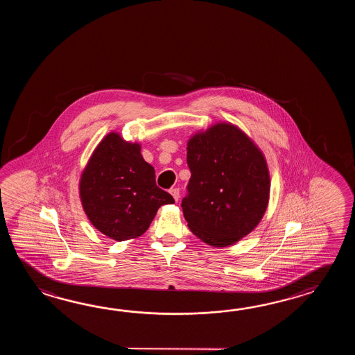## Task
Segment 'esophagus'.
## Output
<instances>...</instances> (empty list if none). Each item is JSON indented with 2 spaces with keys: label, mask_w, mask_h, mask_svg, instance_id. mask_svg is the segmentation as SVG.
Returning a JSON list of instances; mask_svg holds the SVG:
<instances>
[{
  "label": "esophagus",
  "mask_w": 355,
  "mask_h": 355,
  "mask_svg": "<svg viewBox=\"0 0 355 355\" xmlns=\"http://www.w3.org/2000/svg\"><path fill=\"white\" fill-rule=\"evenodd\" d=\"M170 193H171V196H174L175 202H178L180 198V190L178 188L171 189Z\"/></svg>",
  "instance_id": "obj_1"
}]
</instances>
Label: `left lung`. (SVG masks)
Returning <instances> with one entry per match:
<instances>
[{
  "label": "left lung",
  "mask_w": 355,
  "mask_h": 355,
  "mask_svg": "<svg viewBox=\"0 0 355 355\" xmlns=\"http://www.w3.org/2000/svg\"><path fill=\"white\" fill-rule=\"evenodd\" d=\"M187 146L191 176L181 207L189 228L213 248L234 245L260 223L269 204L264 153L228 121L198 130Z\"/></svg>",
  "instance_id": "1"
}]
</instances>
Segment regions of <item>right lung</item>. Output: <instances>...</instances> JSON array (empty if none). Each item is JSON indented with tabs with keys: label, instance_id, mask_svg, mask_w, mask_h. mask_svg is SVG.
<instances>
[{
	"label": "right lung",
	"instance_id": "right-lung-1",
	"mask_svg": "<svg viewBox=\"0 0 355 355\" xmlns=\"http://www.w3.org/2000/svg\"><path fill=\"white\" fill-rule=\"evenodd\" d=\"M83 211L91 225L115 241L147 231L159 207L174 198L156 185L155 168L144 161L141 144L107 133L83 168L78 182Z\"/></svg>",
	"mask_w": 355,
	"mask_h": 355
}]
</instances>
